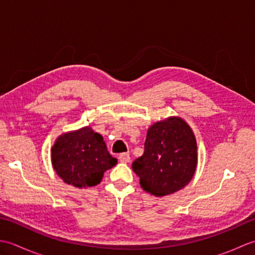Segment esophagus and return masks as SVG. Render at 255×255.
Wrapping results in <instances>:
<instances>
[{
    "label": "esophagus",
    "mask_w": 255,
    "mask_h": 255,
    "mask_svg": "<svg viewBox=\"0 0 255 255\" xmlns=\"http://www.w3.org/2000/svg\"><path fill=\"white\" fill-rule=\"evenodd\" d=\"M118 159H119V161L122 162V163H128V162H130V156H129L128 153L119 154Z\"/></svg>",
    "instance_id": "1"
}]
</instances>
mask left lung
Returning a JSON list of instances; mask_svg holds the SVG:
<instances>
[{"label": "left lung", "instance_id": "obj_1", "mask_svg": "<svg viewBox=\"0 0 255 255\" xmlns=\"http://www.w3.org/2000/svg\"><path fill=\"white\" fill-rule=\"evenodd\" d=\"M197 166L194 132L180 117H169L148 129L144 152L132 162L140 185L154 196L180 191L191 182Z\"/></svg>", "mask_w": 255, "mask_h": 255}]
</instances>
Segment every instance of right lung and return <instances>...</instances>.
Returning <instances> with one entry per match:
<instances>
[{
    "instance_id": "add662e5",
    "label": "right lung",
    "mask_w": 255,
    "mask_h": 255,
    "mask_svg": "<svg viewBox=\"0 0 255 255\" xmlns=\"http://www.w3.org/2000/svg\"><path fill=\"white\" fill-rule=\"evenodd\" d=\"M51 162L64 183L85 188L100 184L104 172L116 165L117 159L108 153L100 133L83 127L56 140L51 148Z\"/></svg>"
}]
</instances>
